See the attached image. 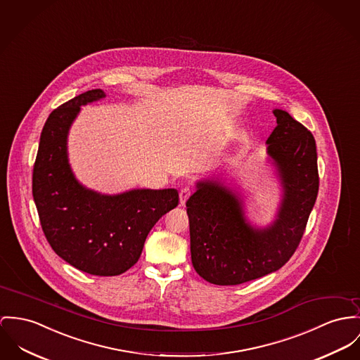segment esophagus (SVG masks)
I'll return each instance as SVG.
<instances>
[{"label": "esophagus", "instance_id": "1", "mask_svg": "<svg viewBox=\"0 0 360 360\" xmlns=\"http://www.w3.org/2000/svg\"><path fill=\"white\" fill-rule=\"evenodd\" d=\"M191 194H192V189H189V188L181 189V192H179V202H181V205H185V202L191 197Z\"/></svg>", "mask_w": 360, "mask_h": 360}]
</instances>
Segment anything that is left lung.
<instances>
[{
	"label": "left lung",
	"mask_w": 360,
	"mask_h": 360,
	"mask_svg": "<svg viewBox=\"0 0 360 360\" xmlns=\"http://www.w3.org/2000/svg\"><path fill=\"white\" fill-rule=\"evenodd\" d=\"M273 113L277 126L266 143L282 189L274 221L250 224L243 195L219 179L198 181L186 201L192 263L211 283L240 285L277 271L304 234L319 188L315 139L288 112Z\"/></svg>",
	"instance_id": "1"
}]
</instances>
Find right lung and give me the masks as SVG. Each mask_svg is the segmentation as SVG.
<instances>
[{
	"label": "right lung",
	"instance_id": "1",
	"mask_svg": "<svg viewBox=\"0 0 360 360\" xmlns=\"http://www.w3.org/2000/svg\"><path fill=\"white\" fill-rule=\"evenodd\" d=\"M105 98L101 89L52 112L42 129L32 172V197L48 243L83 273L119 276L139 262L150 229L178 205L176 189L103 194L87 189L68 162V133L81 107Z\"/></svg>",
	"mask_w": 360,
	"mask_h": 360
}]
</instances>
